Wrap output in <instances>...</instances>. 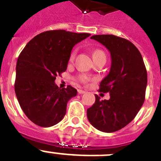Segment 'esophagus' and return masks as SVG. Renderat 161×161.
<instances>
[{
    "label": "esophagus",
    "mask_w": 161,
    "mask_h": 161,
    "mask_svg": "<svg viewBox=\"0 0 161 161\" xmlns=\"http://www.w3.org/2000/svg\"><path fill=\"white\" fill-rule=\"evenodd\" d=\"M85 90H82V89H78V93L79 94H84L85 93Z\"/></svg>",
    "instance_id": "obj_1"
}]
</instances>
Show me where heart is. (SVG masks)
Returning a JSON list of instances; mask_svg holds the SVG:
<instances>
[{
  "label": "heart",
  "mask_w": 161,
  "mask_h": 161,
  "mask_svg": "<svg viewBox=\"0 0 161 161\" xmlns=\"http://www.w3.org/2000/svg\"><path fill=\"white\" fill-rule=\"evenodd\" d=\"M75 57H76V52L74 51L72 53V54H71L70 56V58H69L70 62H72V61L74 60ZM93 57L94 58H97V57H106V56L105 54H104V52L101 51V50H96V51L93 53ZM78 80H79L80 82H81V83L83 84H86L90 80L91 78L89 77V76H86V75L82 74V75H80V76H78Z\"/></svg>",
  "instance_id": "b5f03b06"
}]
</instances>
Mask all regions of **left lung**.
Instances as JSON below:
<instances>
[{
  "label": "left lung",
  "mask_w": 161,
  "mask_h": 161,
  "mask_svg": "<svg viewBox=\"0 0 161 161\" xmlns=\"http://www.w3.org/2000/svg\"><path fill=\"white\" fill-rule=\"evenodd\" d=\"M110 52V72L100 84L99 91L109 92V100L101 101L95 95V104L87 110L91 125L98 130L113 132L133 120L145 98L147 70L137 48L128 40L114 35L91 36Z\"/></svg>",
  "instance_id": "left-lung-1"
}]
</instances>
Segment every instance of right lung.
Wrapping results in <instances>:
<instances>
[{
	"mask_svg": "<svg viewBox=\"0 0 161 161\" xmlns=\"http://www.w3.org/2000/svg\"><path fill=\"white\" fill-rule=\"evenodd\" d=\"M89 36L63 29L46 31L32 38L19 55L16 96L26 116L38 126H53L64 118L68 101L77 91L70 85L59 88L54 81L67 69L73 46Z\"/></svg>",
	"mask_w": 161,
	"mask_h": 161,
	"instance_id": "obj_1",
	"label": "right lung"
}]
</instances>
